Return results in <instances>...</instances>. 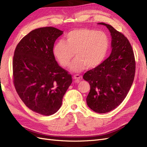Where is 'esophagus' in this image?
<instances>
[{
	"mask_svg": "<svg viewBox=\"0 0 147 147\" xmlns=\"http://www.w3.org/2000/svg\"><path fill=\"white\" fill-rule=\"evenodd\" d=\"M73 78L75 80V83H78L80 82V80H81L82 78V77L81 76V75H79L77 74V75H74Z\"/></svg>",
	"mask_w": 147,
	"mask_h": 147,
	"instance_id": "34e87169",
	"label": "esophagus"
}]
</instances>
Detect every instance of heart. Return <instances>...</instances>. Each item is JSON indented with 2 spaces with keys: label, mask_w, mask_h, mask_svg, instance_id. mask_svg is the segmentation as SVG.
Listing matches in <instances>:
<instances>
[{
  "label": "heart",
  "mask_w": 147,
  "mask_h": 147,
  "mask_svg": "<svg viewBox=\"0 0 147 147\" xmlns=\"http://www.w3.org/2000/svg\"><path fill=\"white\" fill-rule=\"evenodd\" d=\"M110 47L108 35L102 31L86 28L70 31L65 41L57 42L53 53L60 64L67 67L70 65L74 53L76 59L70 66L74 72H81L86 68L98 66L107 54Z\"/></svg>",
  "instance_id": "1"
}]
</instances>
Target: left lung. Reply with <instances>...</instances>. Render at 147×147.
Instances as JSON below:
<instances>
[{"label": "left lung", "instance_id": "left-lung-1", "mask_svg": "<svg viewBox=\"0 0 147 147\" xmlns=\"http://www.w3.org/2000/svg\"><path fill=\"white\" fill-rule=\"evenodd\" d=\"M112 36V53L96 67L87 71L83 79L90 91L86 102L91 110L105 113L116 109L125 99L134 81L136 61L131 43L112 26L104 23Z\"/></svg>", "mask_w": 147, "mask_h": 147}]
</instances>
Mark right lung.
Returning a JSON list of instances; mask_svg holds the SVG:
<instances>
[{"mask_svg": "<svg viewBox=\"0 0 147 147\" xmlns=\"http://www.w3.org/2000/svg\"><path fill=\"white\" fill-rule=\"evenodd\" d=\"M63 31L53 27L30 32L18 44L13 59V83L28 107L43 115H51L62 105L72 75L56 62V40Z\"/></svg>", "mask_w": 147, "mask_h": 147, "instance_id": "1", "label": "right lung"}]
</instances>
